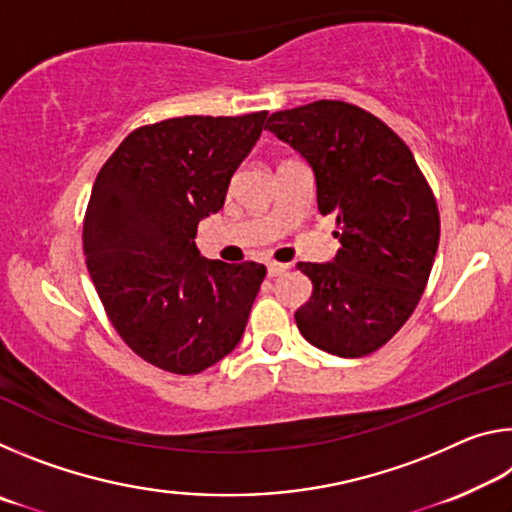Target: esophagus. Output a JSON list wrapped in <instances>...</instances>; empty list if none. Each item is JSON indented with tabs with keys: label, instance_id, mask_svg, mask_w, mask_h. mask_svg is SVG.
Segmentation results:
<instances>
[{
	"label": "esophagus",
	"instance_id": "esophagus-1",
	"mask_svg": "<svg viewBox=\"0 0 512 512\" xmlns=\"http://www.w3.org/2000/svg\"><path fill=\"white\" fill-rule=\"evenodd\" d=\"M266 268H268V277H277V275H282V273H287V271H289V264L271 262V264H268Z\"/></svg>",
	"mask_w": 512,
	"mask_h": 512
}]
</instances>
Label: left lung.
I'll use <instances>...</instances> for the list:
<instances>
[{"mask_svg":"<svg viewBox=\"0 0 512 512\" xmlns=\"http://www.w3.org/2000/svg\"><path fill=\"white\" fill-rule=\"evenodd\" d=\"M266 128L316 176L320 214H336L334 262H300L314 291L296 311L300 334L345 359L379 350L418 307L440 239L427 178L400 135L368 110L314 101L273 112Z\"/></svg>","mask_w":512,"mask_h":512,"instance_id":"8db88e82","label":"left lung"}]
</instances>
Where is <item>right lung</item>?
<instances>
[{
	"mask_svg": "<svg viewBox=\"0 0 512 512\" xmlns=\"http://www.w3.org/2000/svg\"><path fill=\"white\" fill-rule=\"evenodd\" d=\"M268 112L173 117L133 131L94 180L83 253L112 327L137 357L196 375L237 348L266 277L196 248Z\"/></svg>",
	"mask_w": 512,
	"mask_h": 512,
	"instance_id": "add662e5",
	"label": "right lung"
}]
</instances>
